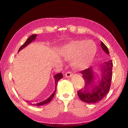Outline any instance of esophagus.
I'll list each match as a JSON object with an SVG mask.
<instances>
[{"label":"esophagus","instance_id":"1","mask_svg":"<svg viewBox=\"0 0 128 128\" xmlns=\"http://www.w3.org/2000/svg\"><path fill=\"white\" fill-rule=\"evenodd\" d=\"M72 74L71 72H69V71H68V72H66L65 74V76L66 78H70L71 76H72Z\"/></svg>","mask_w":128,"mask_h":128}]
</instances>
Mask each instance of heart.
<instances>
[{"label": "heart", "instance_id": "1", "mask_svg": "<svg viewBox=\"0 0 128 128\" xmlns=\"http://www.w3.org/2000/svg\"><path fill=\"white\" fill-rule=\"evenodd\" d=\"M97 46L91 40L71 41L61 48L60 53L66 60H71L72 66L82 70L90 66L96 57Z\"/></svg>", "mask_w": 128, "mask_h": 128}]
</instances>
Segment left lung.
Segmentation results:
<instances>
[{
	"label": "left lung",
	"instance_id": "8db88e82",
	"mask_svg": "<svg viewBox=\"0 0 128 128\" xmlns=\"http://www.w3.org/2000/svg\"><path fill=\"white\" fill-rule=\"evenodd\" d=\"M101 46L106 54H110L108 48L102 41ZM113 63L112 60L106 62L99 66L100 71V78L98 84H95L96 74L93 70L92 67L87 68L81 71L82 78L84 80L85 86L84 90L78 91V95L82 102L87 103H95L99 102L104 98L108 93L111 86L112 77Z\"/></svg>",
	"mask_w": 128,
	"mask_h": 128
}]
</instances>
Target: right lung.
<instances>
[{
    "mask_svg": "<svg viewBox=\"0 0 128 128\" xmlns=\"http://www.w3.org/2000/svg\"><path fill=\"white\" fill-rule=\"evenodd\" d=\"M36 36H37V34H33V35H31L30 37H29L27 38V40H26L25 43L23 45L21 46V47H20L19 50H18V52L20 51V50H21L22 49H23V48H24V47L27 46L28 44H29L31 43L32 41H34L35 39V38H36ZM63 78V74H62V73L57 74H56V75L54 76V80H55L56 88H55L54 92H53V93L51 94V96H50L48 98H47L46 100L43 101V102H38V103H35V104L30 103V104H29L32 105H34V106H41V105H44V104H46L50 102V101H51V100L53 99V96H54V94L56 93V89H57V85L58 81H59V80H60L61 78Z\"/></svg>",
    "mask_w": 128,
    "mask_h": 128,
    "instance_id": "add662e5",
    "label": "right lung"
}]
</instances>
